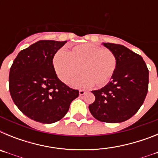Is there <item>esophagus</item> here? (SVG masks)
Wrapping results in <instances>:
<instances>
[{
  "instance_id": "1",
  "label": "esophagus",
  "mask_w": 158,
  "mask_h": 158,
  "mask_svg": "<svg viewBox=\"0 0 158 158\" xmlns=\"http://www.w3.org/2000/svg\"><path fill=\"white\" fill-rule=\"evenodd\" d=\"M85 93V90H80L79 91V94H80V96H82V95H84Z\"/></svg>"
}]
</instances>
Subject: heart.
<instances>
[{"label": "heart", "instance_id": "obj_1", "mask_svg": "<svg viewBox=\"0 0 158 158\" xmlns=\"http://www.w3.org/2000/svg\"><path fill=\"white\" fill-rule=\"evenodd\" d=\"M53 64L58 77L65 83L76 79L80 75L81 68L85 74L73 82V85L87 86L95 83L97 86H103L115 73L118 60L111 50L92 44H81L68 52L57 53Z\"/></svg>", "mask_w": 158, "mask_h": 158}]
</instances>
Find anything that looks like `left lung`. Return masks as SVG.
Here are the masks:
<instances>
[{
  "label": "left lung",
  "instance_id": "obj_1",
  "mask_svg": "<svg viewBox=\"0 0 158 158\" xmlns=\"http://www.w3.org/2000/svg\"><path fill=\"white\" fill-rule=\"evenodd\" d=\"M103 45L115 53L118 64L109 83L92 91L96 99L89 108L97 120L122 123L133 116L143 104L149 70L143 58L126 47L110 43Z\"/></svg>",
  "mask_w": 158,
  "mask_h": 158
}]
</instances>
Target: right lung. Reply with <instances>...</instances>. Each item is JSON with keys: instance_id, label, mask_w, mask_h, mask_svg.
Wrapping results in <instances>:
<instances>
[{"instance_id": "1", "label": "right lung", "mask_w": 158, "mask_h": 158, "mask_svg": "<svg viewBox=\"0 0 158 158\" xmlns=\"http://www.w3.org/2000/svg\"><path fill=\"white\" fill-rule=\"evenodd\" d=\"M66 41L40 40L18 54L9 72V92L23 114L36 122L53 123L62 119L79 91L58 79L54 54Z\"/></svg>"}]
</instances>
